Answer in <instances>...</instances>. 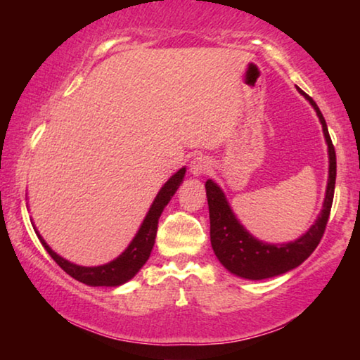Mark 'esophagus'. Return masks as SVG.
<instances>
[{
	"instance_id": "1",
	"label": "esophagus",
	"mask_w": 360,
	"mask_h": 360,
	"mask_svg": "<svg viewBox=\"0 0 360 360\" xmlns=\"http://www.w3.org/2000/svg\"><path fill=\"white\" fill-rule=\"evenodd\" d=\"M210 167H211V163L208 158L200 155V157L193 158V160L191 162V168L188 169H191V174L193 176V178H200V176L208 172Z\"/></svg>"
}]
</instances>
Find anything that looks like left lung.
<instances>
[{
	"instance_id": "left-lung-1",
	"label": "left lung",
	"mask_w": 360,
	"mask_h": 360,
	"mask_svg": "<svg viewBox=\"0 0 360 360\" xmlns=\"http://www.w3.org/2000/svg\"><path fill=\"white\" fill-rule=\"evenodd\" d=\"M298 92L314 108L327 143L328 179L322 210L314 224L304 231L300 238L283 243V245H279V243H276V245L275 243H265L255 238L243 227V224L235 216L230 203L225 198L222 188L212 179L206 181L205 187L210 208V235L212 251H214L219 262L230 273H233L235 276L259 281V279L284 275V273L302 265L313 254L314 249L318 248L322 235H324L333 202L335 178H337V157H335V149L330 135H328L324 115H322L311 96H308L300 89H298Z\"/></svg>"
}]
</instances>
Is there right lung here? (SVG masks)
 <instances>
[{"label": "right lung", "mask_w": 360, "mask_h": 360, "mask_svg": "<svg viewBox=\"0 0 360 360\" xmlns=\"http://www.w3.org/2000/svg\"><path fill=\"white\" fill-rule=\"evenodd\" d=\"M184 174L186 167H182L162 186V188L157 193V197L154 198V202H152L143 224L139 225L136 235L133 236V240L130 241V245L127 246L125 251L122 252L119 257L108 262L105 265L82 266L72 264V262L63 259L62 255H58L56 251H52V248L44 241V238L39 235V231L34 225L33 229L36 231V235H38L41 245L44 246L49 255H51V257L60 265V268L68 273L70 276L87 285H94V288H96V285L117 288V285L125 284L127 281H130L131 278H135L136 273L141 270L143 265L148 262L155 243L158 219L162 216L163 208L168 205L169 200H172L176 191H178L179 186L182 184Z\"/></svg>", "instance_id": "obj_1"}]
</instances>
